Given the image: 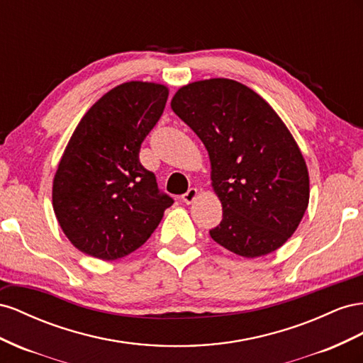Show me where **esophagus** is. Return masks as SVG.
I'll list each match as a JSON object with an SVG mask.
<instances>
[{
    "label": "esophagus",
    "mask_w": 363,
    "mask_h": 363,
    "mask_svg": "<svg viewBox=\"0 0 363 363\" xmlns=\"http://www.w3.org/2000/svg\"><path fill=\"white\" fill-rule=\"evenodd\" d=\"M198 194H199V191H198V189H189V191L187 193H184L182 194V201L185 202V203H193L194 201H196V198H198Z\"/></svg>",
    "instance_id": "esophagus-1"
}]
</instances>
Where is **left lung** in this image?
I'll use <instances>...</instances> for the list:
<instances>
[{
  "label": "left lung",
  "instance_id": "1",
  "mask_svg": "<svg viewBox=\"0 0 363 363\" xmlns=\"http://www.w3.org/2000/svg\"><path fill=\"white\" fill-rule=\"evenodd\" d=\"M170 106L208 152L223 210L211 239L246 258L277 251L296 231L310 198L304 157L283 120L231 79L193 82Z\"/></svg>",
  "mask_w": 363,
  "mask_h": 363
}]
</instances>
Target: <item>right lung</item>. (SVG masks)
Here are the masks:
<instances>
[{"instance_id":"obj_1","label":"right lung","mask_w":363,"mask_h":363,"mask_svg":"<svg viewBox=\"0 0 363 363\" xmlns=\"http://www.w3.org/2000/svg\"><path fill=\"white\" fill-rule=\"evenodd\" d=\"M169 88L126 82L89 108L67 144L53 179V210L79 251L117 260L147 242L173 199L140 162Z\"/></svg>"}]
</instances>
